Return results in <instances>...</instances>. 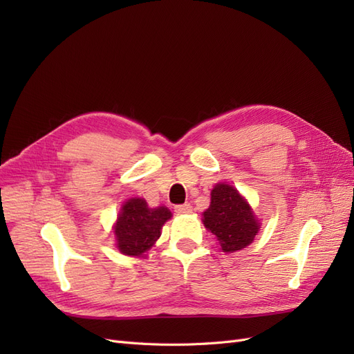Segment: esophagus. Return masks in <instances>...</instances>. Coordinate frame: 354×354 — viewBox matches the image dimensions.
Listing matches in <instances>:
<instances>
[{
    "label": "esophagus",
    "mask_w": 354,
    "mask_h": 354,
    "mask_svg": "<svg viewBox=\"0 0 354 354\" xmlns=\"http://www.w3.org/2000/svg\"><path fill=\"white\" fill-rule=\"evenodd\" d=\"M174 211L177 214H189V212H192V205H190V203H183V205H176Z\"/></svg>",
    "instance_id": "34e87169"
}]
</instances>
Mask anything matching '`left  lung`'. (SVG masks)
<instances>
[{
    "label": "left lung",
    "mask_w": 354,
    "mask_h": 354,
    "mask_svg": "<svg viewBox=\"0 0 354 354\" xmlns=\"http://www.w3.org/2000/svg\"><path fill=\"white\" fill-rule=\"evenodd\" d=\"M202 221L207 230L216 234L223 252L245 248L260 230L250 203L226 183H217L211 190L209 208L202 214Z\"/></svg>",
    "instance_id": "obj_1"
}]
</instances>
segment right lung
I'll return each mask as SVG.
<instances>
[{
  "label": "right lung",
  "mask_w": 354,
  "mask_h": 354,
  "mask_svg": "<svg viewBox=\"0 0 354 354\" xmlns=\"http://www.w3.org/2000/svg\"><path fill=\"white\" fill-rule=\"evenodd\" d=\"M173 214L167 207L149 208L142 198L128 199L113 226L116 248L130 257H145L160 236V229Z\"/></svg>",
  "instance_id": "obj_1"
}]
</instances>
